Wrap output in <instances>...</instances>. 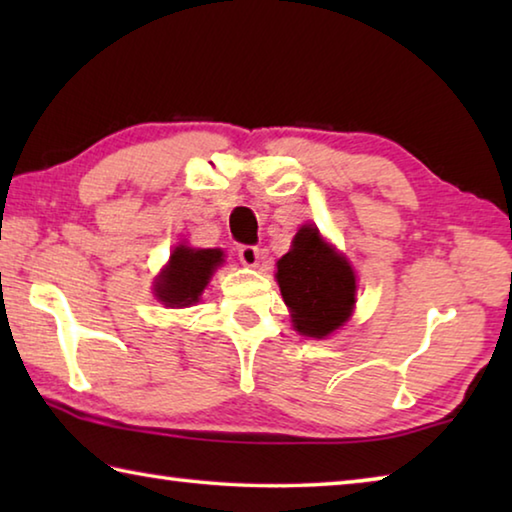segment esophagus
<instances>
[{"instance_id": "1", "label": "esophagus", "mask_w": 512, "mask_h": 512, "mask_svg": "<svg viewBox=\"0 0 512 512\" xmlns=\"http://www.w3.org/2000/svg\"><path fill=\"white\" fill-rule=\"evenodd\" d=\"M239 259L244 266H257L259 264V248L257 246H241L239 248Z\"/></svg>"}]
</instances>
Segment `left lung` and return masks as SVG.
I'll use <instances>...</instances> for the list:
<instances>
[{"label":"left lung","instance_id":"obj_1","mask_svg":"<svg viewBox=\"0 0 512 512\" xmlns=\"http://www.w3.org/2000/svg\"><path fill=\"white\" fill-rule=\"evenodd\" d=\"M275 280L296 332L325 339L345 325L357 302V275L345 255L327 244L316 225H302L277 262Z\"/></svg>","mask_w":512,"mask_h":512}]
</instances>
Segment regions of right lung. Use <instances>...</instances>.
<instances>
[{
  "label": "right lung",
  "mask_w": 512,
  "mask_h": 512,
  "mask_svg": "<svg viewBox=\"0 0 512 512\" xmlns=\"http://www.w3.org/2000/svg\"><path fill=\"white\" fill-rule=\"evenodd\" d=\"M221 264V248H192L185 244L176 246L169 257V264L155 277V298L167 307L194 305L205 291L212 273Z\"/></svg>",
  "instance_id": "obj_1"
}]
</instances>
